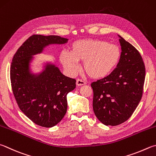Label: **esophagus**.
Instances as JSON below:
<instances>
[{
	"label": "esophagus",
	"instance_id": "esophagus-1",
	"mask_svg": "<svg viewBox=\"0 0 156 156\" xmlns=\"http://www.w3.org/2000/svg\"><path fill=\"white\" fill-rule=\"evenodd\" d=\"M85 84H86L85 82L83 80H81V79H77V80H76V85L77 86H83V85H84Z\"/></svg>",
	"mask_w": 156,
	"mask_h": 156
}]
</instances>
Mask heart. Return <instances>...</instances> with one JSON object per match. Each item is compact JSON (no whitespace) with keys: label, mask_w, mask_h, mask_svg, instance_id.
<instances>
[{"label":"heart","mask_w":156,"mask_h":156,"mask_svg":"<svg viewBox=\"0 0 156 156\" xmlns=\"http://www.w3.org/2000/svg\"><path fill=\"white\" fill-rule=\"evenodd\" d=\"M121 50L115 44L100 39H80L73 42L70 53L63 52L60 61L69 73L75 74L79 70L78 61L88 75L94 79L106 77L119 62Z\"/></svg>","instance_id":"b5f03b06"}]
</instances>
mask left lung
Here are the masks:
<instances>
[{"label": "left lung", "instance_id": "8db88e82", "mask_svg": "<svg viewBox=\"0 0 156 156\" xmlns=\"http://www.w3.org/2000/svg\"><path fill=\"white\" fill-rule=\"evenodd\" d=\"M119 37L121 53L117 67L106 77L91 83L93 108L106 126H118L131 117L141 100L145 67L138 51Z\"/></svg>", "mask_w": 156, "mask_h": 156}]
</instances>
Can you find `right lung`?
<instances>
[{"label": "right lung", "mask_w": 156, "mask_h": 156, "mask_svg": "<svg viewBox=\"0 0 156 156\" xmlns=\"http://www.w3.org/2000/svg\"><path fill=\"white\" fill-rule=\"evenodd\" d=\"M68 41L57 35H33L14 55L10 67L13 93L24 114L37 125L52 127L67 112V93L76 88V80L67 77L55 65L47 63L39 74L30 71L33 55L42 52L50 44Z\"/></svg>", "instance_id": "1"}]
</instances>
